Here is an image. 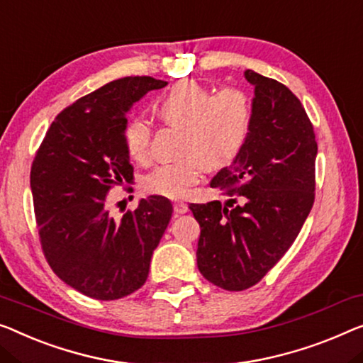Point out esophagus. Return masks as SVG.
<instances>
[{
	"label": "esophagus",
	"instance_id": "1",
	"mask_svg": "<svg viewBox=\"0 0 363 363\" xmlns=\"http://www.w3.org/2000/svg\"><path fill=\"white\" fill-rule=\"evenodd\" d=\"M189 207L184 202H176L174 203V213L176 215H182V213H187Z\"/></svg>",
	"mask_w": 363,
	"mask_h": 363
}]
</instances>
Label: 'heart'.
<instances>
[{
  "label": "heart",
  "mask_w": 363,
  "mask_h": 363,
  "mask_svg": "<svg viewBox=\"0 0 363 363\" xmlns=\"http://www.w3.org/2000/svg\"><path fill=\"white\" fill-rule=\"evenodd\" d=\"M166 125L182 130L179 153L184 158L156 166L145 177V191L167 199L186 197L199 181L203 166L218 169L233 163L245 148L251 132L252 106L245 91L225 88L212 91L197 81L176 83L153 104ZM123 145L135 161L148 160L151 127L142 117L127 121Z\"/></svg>",
  "instance_id": "obj_1"
}]
</instances>
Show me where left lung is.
<instances>
[{
    "label": "left lung",
    "mask_w": 363,
    "mask_h": 363,
    "mask_svg": "<svg viewBox=\"0 0 363 363\" xmlns=\"http://www.w3.org/2000/svg\"><path fill=\"white\" fill-rule=\"evenodd\" d=\"M254 86L247 142L210 187L225 203H191L200 225L197 266L230 291L256 285L298 236L315 202L318 145L298 97L279 81L246 69Z\"/></svg>",
    "instance_id": "8db88e82"
}]
</instances>
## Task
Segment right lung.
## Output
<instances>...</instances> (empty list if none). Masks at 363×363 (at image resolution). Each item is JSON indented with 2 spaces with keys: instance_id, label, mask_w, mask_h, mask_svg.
Wrapping results in <instances>:
<instances>
[{
  "instance_id": "add662e5",
  "label": "right lung",
  "mask_w": 363,
  "mask_h": 363,
  "mask_svg": "<svg viewBox=\"0 0 363 363\" xmlns=\"http://www.w3.org/2000/svg\"><path fill=\"white\" fill-rule=\"evenodd\" d=\"M167 83L151 77L111 81L63 109L37 151L30 189L42 251L53 272L79 294L118 300L147 282L150 261L172 215L150 196L113 218L109 194L133 177L122 138L135 102Z\"/></svg>"
}]
</instances>
